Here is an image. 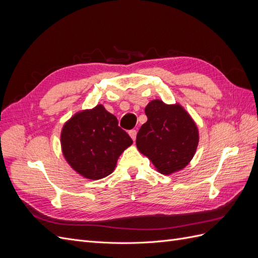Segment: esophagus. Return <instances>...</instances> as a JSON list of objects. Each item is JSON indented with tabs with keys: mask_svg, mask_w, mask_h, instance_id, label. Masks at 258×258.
Listing matches in <instances>:
<instances>
[{
	"mask_svg": "<svg viewBox=\"0 0 258 258\" xmlns=\"http://www.w3.org/2000/svg\"><path fill=\"white\" fill-rule=\"evenodd\" d=\"M129 136L131 137V139L136 141V138H137V130H130L129 131Z\"/></svg>",
	"mask_w": 258,
	"mask_h": 258,
	"instance_id": "esophagus-1",
	"label": "esophagus"
}]
</instances>
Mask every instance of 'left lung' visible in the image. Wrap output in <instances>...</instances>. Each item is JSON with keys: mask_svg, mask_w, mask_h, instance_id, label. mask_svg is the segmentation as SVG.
I'll list each match as a JSON object with an SVG mask.
<instances>
[{"mask_svg": "<svg viewBox=\"0 0 258 258\" xmlns=\"http://www.w3.org/2000/svg\"><path fill=\"white\" fill-rule=\"evenodd\" d=\"M147 121L137 136L140 153L150 159L161 174L184 169L192 159L199 143L196 122L185 108L153 100L145 107Z\"/></svg>", "mask_w": 258, "mask_h": 258, "instance_id": "left-lung-1", "label": "left lung"}]
</instances>
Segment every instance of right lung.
Instances as JSON below:
<instances>
[{
  "instance_id": "add662e5",
  "label": "right lung",
  "mask_w": 258,
  "mask_h": 258,
  "mask_svg": "<svg viewBox=\"0 0 258 258\" xmlns=\"http://www.w3.org/2000/svg\"><path fill=\"white\" fill-rule=\"evenodd\" d=\"M60 138L69 165L89 179L110 175L121 153L132 144L116 117L102 104L73 115L63 124Z\"/></svg>"
}]
</instances>
